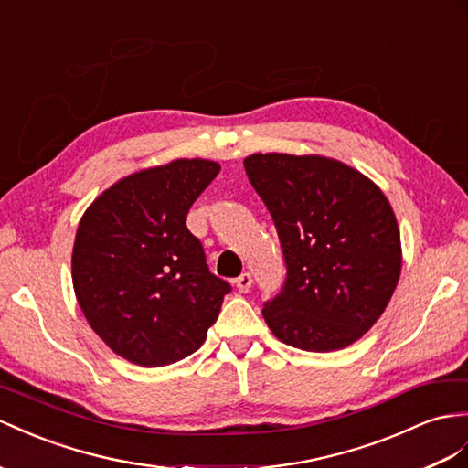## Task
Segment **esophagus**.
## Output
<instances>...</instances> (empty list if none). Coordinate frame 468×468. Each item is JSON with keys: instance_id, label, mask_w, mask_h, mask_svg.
<instances>
[{"instance_id": "obj_1", "label": "esophagus", "mask_w": 468, "mask_h": 468, "mask_svg": "<svg viewBox=\"0 0 468 468\" xmlns=\"http://www.w3.org/2000/svg\"><path fill=\"white\" fill-rule=\"evenodd\" d=\"M235 286L239 292H249L250 286H253V277H250V272H243L241 277H237Z\"/></svg>"}]
</instances>
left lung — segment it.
<instances>
[{
	"instance_id": "left-lung-1",
	"label": "left lung",
	"mask_w": 468,
	"mask_h": 468,
	"mask_svg": "<svg viewBox=\"0 0 468 468\" xmlns=\"http://www.w3.org/2000/svg\"><path fill=\"white\" fill-rule=\"evenodd\" d=\"M250 186L277 227L286 262L262 316L281 342L334 352L376 324L401 274V239L383 191L326 155L250 154Z\"/></svg>"
}]
</instances>
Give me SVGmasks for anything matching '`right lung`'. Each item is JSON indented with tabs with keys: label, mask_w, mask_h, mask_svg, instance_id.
I'll list each match as a JSON object with an SVG mask.
<instances>
[{
	"label": "right lung",
	"mask_w": 468,
	"mask_h": 468,
	"mask_svg": "<svg viewBox=\"0 0 468 468\" xmlns=\"http://www.w3.org/2000/svg\"><path fill=\"white\" fill-rule=\"evenodd\" d=\"M221 165L179 158L118 179L82 213L73 289L90 328L128 362L158 367L206 342L231 286L209 272L186 219Z\"/></svg>",
	"instance_id": "right-lung-1"
}]
</instances>
